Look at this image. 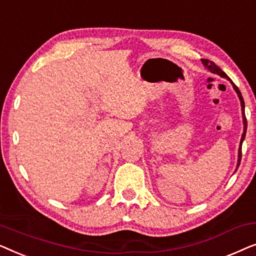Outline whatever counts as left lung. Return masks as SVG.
Masks as SVG:
<instances>
[{
  "mask_svg": "<svg viewBox=\"0 0 256 256\" xmlns=\"http://www.w3.org/2000/svg\"><path fill=\"white\" fill-rule=\"evenodd\" d=\"M202 64H204V66L208 70V71H211L212 73H214V74H218L220 76H222V78L228 79L230 82V84H232L234 90H236V94H238V96H239V99H240L241 112H242V120H244V134H242V136H241L239 152H238V164H236V170H238V168H239V166H240V160H241V146H242V142H244V136H246V130H247V120H246V115H244V98H242V96H241V92L239 90V88H238V87L236 86V84H234L232 80H230L228 76H227L226 73L224 72L222 68H218V66H216L214 62H211V60H208V59H202Z\"/></svg>",
  "mask_w": 256,
  "mask_h": 256,
  "instance_id": "1",
  "label": "left lung"
}]
</instances>
